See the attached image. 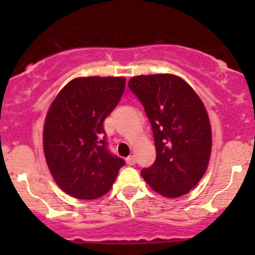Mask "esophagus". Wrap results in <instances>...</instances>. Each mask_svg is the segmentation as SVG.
<instances>
[{"label":"esophagus","instance_id":"34e87169","mask_svg":"<svg viewBox=\"0 0 255 255\" xmlns=\"http://www.w3.org/2000/svg\"><path fill=\"white\" fill-rule=\"evenodd\" d=\"M126 161H127L128 165H134V164H135V155H133V154H132V155H129L127 159H126Z\"/></svg>","mask_w":255,"mask_h":255}]
</instances>
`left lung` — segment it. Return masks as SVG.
<instances>
[{
  "label": "left lung",
  "mask_w": 255,
  "mask_h": 255,
  "mask_svg": "<svg viewBox=\"0 0 255 255\" xmlns=\"http://www.w3.org/2000/svg\"><path fill=\"white\" fill-rule=\"evenodd\" d=\"M130 91L143 105L151 129L156 158L140 171L163 196L187 194L206 171L212 134L204 104L189 84L171 74L134 76Z\"/></svg>",
  "instance_id": "1"
}]
</instances>
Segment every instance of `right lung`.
<instances>
[{"label": "right lung", "mask_w": 255, "mask_h": 255, "mask_svg": "<svg viewBox=\"0 0 255 255\" xmlns=\"http://www.w3.org/2000/svg\"><path fill=\"white\" fill-rule=\"evenodd\" d=\"M125 86V78L74 79L49 109L43 132L45 159L58 186L70 196H104L126 164L109 150L104 129Z\"/></svg>", "instance_id": "right-lung-1"}]
</instances>
